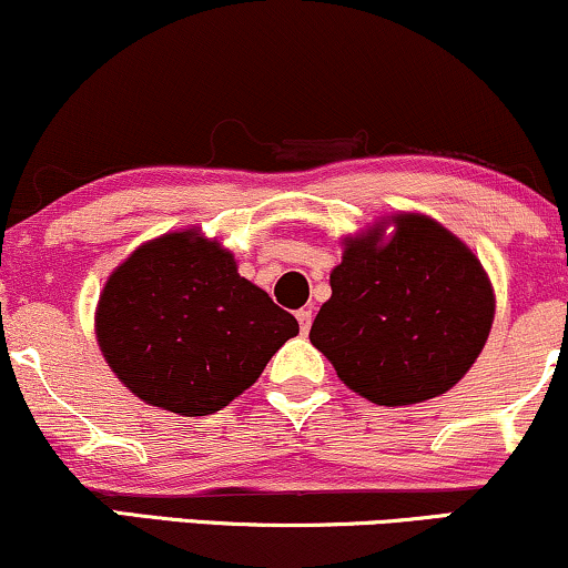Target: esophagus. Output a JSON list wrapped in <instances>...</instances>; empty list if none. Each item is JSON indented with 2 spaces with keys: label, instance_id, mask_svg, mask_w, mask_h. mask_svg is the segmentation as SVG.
Instances as JSON below:
<instances>
[{
  "label": "esophagus",
  "instance_id": "obj_1",
  "mask_svg": "<svg viewBox=\"0 0 568 568\" xmlns=\"http://www.w3.org/2000/svg\"><path fill=\"white\" fill-rule=\"evenodd\" d=\"M296 320H298V327H301V333H308V329H312V308H298L296 312Z\"/></svg>",
  "mask_w": 568,
  "mask_h": 568
}]
</instances>
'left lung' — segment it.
I'll return each mask as SVG.
<instances>
[{
	"mask_svg": "<svg viewBox=\"0 0 568 568\" xmlns=\"http://www.w3.org/2000/svg\"><path fill=\"white\" fill-rule=\"evenodd\" d=\"M343 241L308 341L351 390L408 406L450 390L485 348L495 293L464 241L427 214H396Z\"/></svg>",
	"mask_w": 568,
	"mask_h": 568,
	"instance_id": "left-lung-1",
	"label": "left lung"
}]
</instances>
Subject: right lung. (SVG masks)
Segmentation results:
<instances>
[{
  "instance_id": "obj_1",
  "label": "right lung",
  "mask_w": 568,
  "mask_h": 568,
  "mask_svg": "<svg viewBox=\"0 0 568 568\" xmlns=\"http://www.w3.org/2000/svg\"><path fill=\"white\" fill-rule=\"evenodd\" d=\"M298 322L199 231L143 243L112 272L97 341L133 396L164 412H220L260 379Z\"/></svg>"
}]
</instances>
